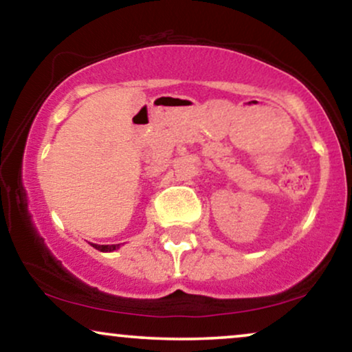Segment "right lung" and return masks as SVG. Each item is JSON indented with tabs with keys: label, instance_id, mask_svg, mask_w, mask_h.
<instances>
[{
	"label": "right lung",
	"instance_id": "add662e5",
	"mask_svg": "<svg viewBox=\"0 0 352 352\" xmlns=\"http://www.w3.org/2000/svg\"><path fill=\"white\" fill-rule=\"evenodd\" d=\"M95 249H98L100 252H113V250L120 249V244H111V245H98V244H92Z\"/></svg>",
	"mask_w": 352,
	"mask_h": 352
}]
</instances>
